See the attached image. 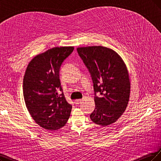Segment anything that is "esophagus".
<instances>
[{
	"label": "esophagus",
	"mask_w": 161,
	"mask_h": 161,
	"mask_svg": "<svg viewBox=\"0 0 161 161\" xmlns=\"http://www.w3.org/2000/svg\"><path fill=\"white\" fill-rule=\"evenodd\" d=\"M81 101H82V100L81 99H77V100H75V104L76 105H79L80 103L81 102Z\"/></svg>",
	"instance_id": "obj_1"
}]
</instances>
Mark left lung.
Returning a JSON list of instances; mask_svg holds the SVG:
<instances>
[{"instance_id":"8db88e82","label":"left lung","mask_w":161,"mask_h":161,"mask_svg":"<svg viewBox=\"0 0 161 161\" xmlns=\"http://www.w3.org/2000/svg\"><path fill=\"white\" fill-rule=\"evenodd\" d=\"M76 49L94 83L95 109L90 118L99 125H111L124 114L130 99L131 83L125 64L110 48L94 46Z\"/></svg>"}]
</instances>
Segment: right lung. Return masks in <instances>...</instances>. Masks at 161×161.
<instances>
[{
  "instance_id": "right-lung-1",
  "label": "right lung",
  "mask_w": 161,
  "mask_h": 161,
  "mask_svg": "<svg viewBox=\"0 0 161 161\" xmlns=\"http://www.w3.org/2000/svg\"><path fill=\"white\" fill-rule=\"evenodd\" d=\"M73 46L51 48L32 59L23 80V95L28 110L37 124L53 131L68 121L72 106L67 102L59 79L62 63L70 55Z\"/></svg>"
}]
</instances>
